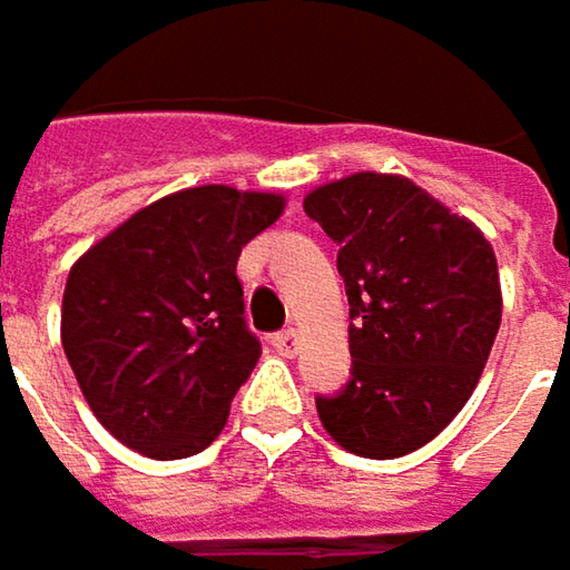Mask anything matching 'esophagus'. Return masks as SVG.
Wrapping results in <instances>:
<instances>
[{
  "mask_svg": "<svg viewBox=\"0 0 570 570\" xmlns=\"http://www.w3.org/2000/svg\"><path fill=\"white\" fill-rule=\"evenodd\" d=\"M272 347L278 351V354H285V357H292L295 351H298V334L288 327V331H278V334H272Z\"/></svg>",
  "mask_w": 570,
  "mask_h": 570,
  "instance_id": "obj_1",
  "label": "esophagus"
}]
</instances>
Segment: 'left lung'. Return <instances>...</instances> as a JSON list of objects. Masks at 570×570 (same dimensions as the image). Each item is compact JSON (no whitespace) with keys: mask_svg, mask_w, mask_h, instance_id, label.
<instances>
[{"mask_svg":"<svg viewBox=\"0 0 570 570\" xmlns=\"http://www.w3.org/2000/svg\"><path fill=\"white\" fill-rule=\"evenodd\" d=\"M305 213L337 243L351 305V381L315 396L337 446L396 460L433 436L472 396L502 324L489 239L393 174H354L305 196Z\"/></svg>","mask_w":570,"mask_h":570,"instance_id":"left-lung-1","label":"left lung"}]
</instances>
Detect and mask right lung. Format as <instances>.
<instances>
[{
	"label": "right lung",
	"instance_id": "obj_1",
	"mask_svg": "<svg viewBox=\"0 0 570 570\" xmlns=\"http://www.w3.org/2000/svg\"><path fill=\"white\" fill-rule=\"evenodd\" d=\"M282 209L275 193L179 189L71 265L61 347L88 406L124 446L186 460L223 433L262 354L236 262Z\"/></svg>",
	"mask_w": 570,
	"mask_h": 570
}]
</instances>
